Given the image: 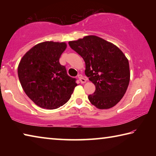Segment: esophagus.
Masks as SVG:
<instances>
[{"instance_id": "1", "label": "esophagus", "mask_w": 156, "mask_h": 156, "mask_svg": "<svg viewBox=\"0 0 156 156\" xmlns=\"http://www.w3.org/2000/svg\"><path fill=\"white\" fill-rule=\"evenodd\" d=\"M78 78H79V80L80 81V83H86L87 79H86V78H85V77H84L83 76H82V75L78 76Z\"/></svg>"}]
</instances>
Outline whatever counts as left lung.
Returning a JSON list of instances; mask_svg holds the SVG:
<instances>
[{
	"label": "left lung",
	"mask_w": 156,
	"mask_h": 156,
	"mask_svg": "<svg viewBox=\"0 0 156 156\" xmlns=\"http://www.w3.org/2000/svg\"><path fill=\"white\" fill-rule=\"evenodd\" d=\"M71 48L85 62V75L96 86L88 98L100 109L112 108L119 102L127 89L130 71L127 58L115 44L96 36L69 41Z\"/></svg>",
	"instance_id": "left-lung-1"
}]
</instances>
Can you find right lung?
<instances>
[{
    "instance_id": "1",
    "label": "right lung",
    "mask_w": 156,
    "mask_h": 156,
    "mask_svg": "<svg viewBox=\"0 0 156 156\" xmlns=\"http://www.w3.org/2000/svg\"><path fill=\"white\" fill-rule=\"evenodd\" d=\"M67 44L47 41L33 47L22 58L18 75L23 90L36 105L54 109L65 105L77 86L59 58Z\"/></svg>"
}]
</instances>
